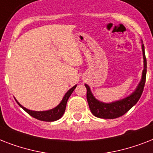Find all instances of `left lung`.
<instances>
[{"label": "left lung", "instance_id": "1", "mask_svg": "<svg viewBox=\"0 0 153 153\" xmlns=\"http://www.w3.org/2000/svg\"><path fill=\"white\" fill-rule=\"evenodd\" d=\"M143 59H144V70L142 72V78L140 83L137 86L135 91L129 96L116 101L111 103H104L97 100L91 91L88 85L85 84L86 87V98L88 102L89 107L91 113L97 117L104 119H114L122 116L127 113L129 109L137 104L142 94L146 80V72H147V61L145 54V46L142 44Z\"/></svg>", "mask_w": 153, "mask_h": 153}]
</instances>
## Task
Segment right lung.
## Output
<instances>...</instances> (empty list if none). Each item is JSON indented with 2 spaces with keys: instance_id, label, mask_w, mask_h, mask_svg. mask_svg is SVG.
<instances>
[{
  "instance_id": "1",
  "label": "right lung",
  "mask_w": 153,
  "mask_h": 153,
  "mask_svg": "<svg viewBox=\"0 0 153 153\" xmlns=\"http://www.w3.org/2000/svg\"><path fill=\"white\" fill-rule=\"evenodd\" d=\"M76 86L77 85H75V86H73L72 88H71L69 91H67V93H66V94L64 95V97H63V98H62V102H60L57 106L55 107V108H54V109H50V110H47V111H32V110L27 109H26V108H25L24 106H22V105H21L16 100V102H17L18 105H19L25 111L27 112L29 115H31V116L35 117V118L38 119L39 121H57V120H59V119L63 115V114H64L65 109H66V106H67V100H68V98H70V96H71V94L72 92L74 91V90L75 89Z\"/></svg>"
}]
</instances>
